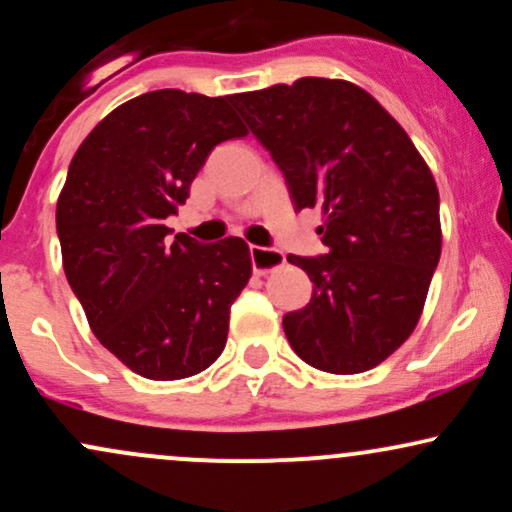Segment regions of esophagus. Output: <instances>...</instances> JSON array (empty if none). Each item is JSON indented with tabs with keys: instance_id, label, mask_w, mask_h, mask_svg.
Masks as SVG:
<instances>
[{
	"instance_id": "esophagus-1",
	"label": "esophagus",
	"mask_w": 512,
	"mask_h": 512,
	"mask_svg": "<svg viewBox=\"0 0 512 512\" xmlns=\"http://www.w3.org/2000/svg\"><path fill=\"white\" fill-rule=\"evenodd\" d=\"M250 257H252V269H255V274L260 276L274 272V269H279L281 264L286 262L284 252L272 250V248H260V245H252Z\"/></svg>"
}]
</instances>
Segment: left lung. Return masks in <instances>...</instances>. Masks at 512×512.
I'll return each instance as SVG.
<instances>
[{"mask_svg":"<svg viewBox=\"0 0 512 512\" xmlns=\"http://www.w3.org/2000/svg\"><path fill=\"white\" fill-rule=\"evenodd\" d=\"M281 168L296 209H322V257H296L313 298L284 315L289 344L325 373L354 375L392 356L424 313L443 231L436 180L409 134L344 79L233 93Z\"/></svg>","mask_w":512,"mask_h":512,"instance_id":"8db88e82","label":"left lung"}]
</instances>
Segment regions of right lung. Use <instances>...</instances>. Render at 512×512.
Returning a JSON list of instances; mask_svg holds the SVG:
<instances>
[{
    "label": "right lung",
    "instance_id": "add662e5",
    "mask_svg": "<svg viewBox=\"0 0 512 512\" xmlns=\"http://www.w3.org/2000/svg\"><path fill=\"white\" fill-rule=\"evenodd\" d=\"M245 134L228 96L161 88L117 105L69 163L55 214L64 274L98 342L142 378H190L226 346L248 243L168 240L166 219L211 149Z\"/></svg>",
    "mask_w": 512,
    "mask_h": 512
}]
</instances>
